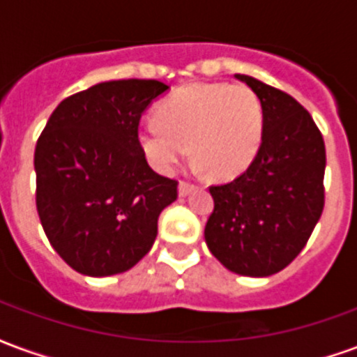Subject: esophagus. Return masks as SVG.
I'll return each mask as SVG.
<instances>
[{
    "label": "esophagus",
    "mask_w": 357,
    "mask_h": 357,
    "mask_svg": "<svg viewBox=\"0 0 357 357\" xmlns=\"http://www.w3.org/2000/svg\"><path fill=\"white\" fill-rule=\"evenodd\" d=\"M178 191H179V197H187L191 191H195V185L193 183H189V181H179Z\"/></svg>",
    "instance_id": "1"
}]
</instances>
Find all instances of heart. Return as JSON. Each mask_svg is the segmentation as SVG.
Masks as SVG:
<instances>
[{"label": "heart", "instance_id": "1", "mask_svg": "<svg viewBox=\"0 0 357 357\" xmlns=\"http://www.w3.org/2000/svg\"><path fill=\"white\" fill-rule=\"evenodd\" d=\"M156 124L137 133L143 155L155 170L172 174L193 149L195 158L216 178H235L258 155L264 109L258 95L241 84H193L166 97Z\"/></svg>", "mask_w": 357, "mask_h": 357}]
</instances>
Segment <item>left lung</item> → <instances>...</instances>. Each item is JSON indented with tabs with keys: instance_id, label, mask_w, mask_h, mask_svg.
I'll list each match as a JSON object with an SVG mask.
<instances>
[{
	"instance_id": "left-lung-1",
	"label": "left lung",
	"mask_w": 357,
	"mask_h": 357,
	"mask_svg": "<svg viewBox=\"0 0 357 357\" xmlns=\"http://www.w3.org/2000/svg\"><path fill=\"white\" fill-rule=\"evenodd\" d=\"M262 102L258 155L233 181L210 187L214 212L204 239L225 268L268 277L306 247L325 204V143L314 118L281 89L235 74Z\"/></svg>"
}]
</instances>
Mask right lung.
Returning a JSON list of instances; mask_svg holds the SVG:
<instances>
[{"instance_id": "1", "label": "right lung", "mask_w": 357, "mask_h": 357, "mask_svg": "<svg viewBox=\"0 0 357 357\" xmlns=\"http://www.w3.org/2000/svg\"><path fill=\"white\" fill-rule=\"evenodd\" d=\"M158 80L101 82L59 102L34 153L36 206L51 247L78 273L128 271L147 255L178 181L158 176L137 143Z\"/></svg>"}]
</instances>
